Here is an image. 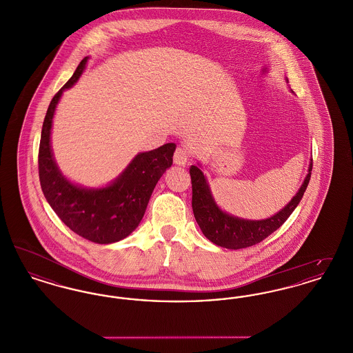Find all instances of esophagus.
<instances>
[{
    "label": "esophagus",
    "mask_w": 353,
    "mask_h": 353,
    "mask_svg": "<svg viewBox=\"0 0 353 353\" xmlns=\"http://www.w3.org/2000/svg\"><path fill=\"white\" fill-rule=\"evenodd\" d=\"M189 157V154H188V151L185 150V148H177L176 152H174V154H173V161H174V164L176 165H181V167H185L186 165V163H188V159Z\"/></svg>",
    "instance_id": "1"
}]
</instances>
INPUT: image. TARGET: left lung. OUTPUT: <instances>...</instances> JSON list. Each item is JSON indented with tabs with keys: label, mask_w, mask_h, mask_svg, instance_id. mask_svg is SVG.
<instances>
[{
	"label": "left lung",
	"mask_w": 353,
	"mask_h": 353,
	"mask_svg": "<svg viewBox=\"0 0 353 353\" xmlns=\"http://www.w3.org/2000/svg\"><path fill=\"white\" fill-rule=\"evenodd\" d=\"M285 82L288 81L285 79ZM311 170L312 159L299 190L283 209L269 219H246L223 212L213 197L208 177L201 170V164L197 163V165H192L189 168L192 179V208L202 234L214 245L230 250H238L259 243L279 229L299 205L310 183Z\"/></svg>",
	"instance_id": "1"
}]
</instances>
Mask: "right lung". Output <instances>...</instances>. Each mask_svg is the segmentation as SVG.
Segmentation results:
<instances>
[{"label":"right lung","instance_id":"obj_1","mask_svg":"<svg viewBox=\"0 0 353 353\" xmlns=\"http://www.w3.org/2000/svg\"><path fill=\"white\" fill-rule=\"evenodd\" d=\"M82 59L72 77L52 98L42 125L38 167L46 201L62 222L85 239L108 245L124 239L144 217L152 192L173 163L176 144L140 152L115 180L101 188H87L70 181L58 167L51 148V128L63 91L78 82L87 66Z\"/></svg>","mask_w":353,"mask_h":353}]
</instances>
